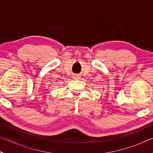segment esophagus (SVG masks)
I'll return each mask as SVG.
<instances>
[{"label": "esophagus", "instance_id": "34e87169", "mask_svg": "<svg viewBox=\"0 0 153 153\" xmlns=\"http://www.w3.org/2000/svg\"><path fill=\"white\" fill-rule=\"evenodd\" d=\"M73 77H74V79H77V78H79V76H74Z\"/></svg>", "mask_w": 153, "mask_h": 153}]
</instances>
